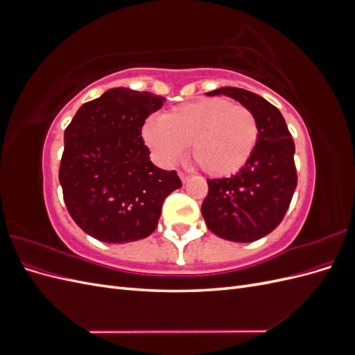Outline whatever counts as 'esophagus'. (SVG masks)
Instances as JSON below:
<instances>
[{"label":"esophagus","mask_w":355,"mask_h":355,"mask_svg":"<svg viewBox=\"0 0 355 355\" xmlns=\"http://www.w3.org/2000/svg\"><path fill=\"white\" fill-rule=\"evenodd\" d=\"M179 178H180L182 182H184V184H187V182L191 179V176L187 175V173H179Z\"/></svg>","instance_id":"obj_1"}]
</instances>
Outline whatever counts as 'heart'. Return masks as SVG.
Masks as SVG:
<instances>
[{"instance_id":"obj_1","label":"heart","mask_w":355,"mask_h":355,"mask_svg":"<svg viewBox=\"0 0 355 355\" xmlns=\"http://www.w3.org/2000/svg\"><path fill=\"white\" fill-rule=\"evenodd\" d=\"M142 139L161 166H175L191 145V157L204 173L223 178L249 163L259 139V124L244 105L204 98L175 106L163 118H148Z\"/></svg>"}]
</instances>
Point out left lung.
<instances>
[{
  "label": "left lung",
  "mask_w": 355,
  "mask_h": 355,
  "mask_svg": "<svg viewBox=\"0 0 355 355\" xmlns=\"http://www.w3.org/2000/svg\"><path fill=\"white\" fill-rule=\"evenodd\" d=\"M207 94L230 96L250 108L259 124V139L249 163L237 175L207 179L202 218L220 239L256 241L280 225L292 201L297 185L295 142L282 112L259 94L237 87Z\"/></svg>",
  "instance_id": "1"
}]
</instances>
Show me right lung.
<instances>
[{
  "label": "right lung",
  "instance_id": "add662e5",
  "mask_svg": "<svg viewBox=\"0 0 355 355\" xmlns=\"http://www.w3.org/2000/svg\"><path fill=\"white\" fill-rule=\"evenodd\" d=\"M166 99L149 92L111 89L84 103L65 130L59 182L75 223L105 243L151 235L168 194L182 187L175 170L149 159L142 127Z\"/></svg>",
  "mask_w": 355,
  "mask_h": 355
}]
</instances>
